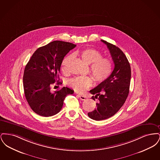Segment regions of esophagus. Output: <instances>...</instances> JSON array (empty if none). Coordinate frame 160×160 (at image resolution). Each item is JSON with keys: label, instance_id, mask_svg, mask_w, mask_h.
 I'll return each instance as SVG.
<instances>
[{"label": "esophagus", "instance_id": "esophagus-1", "mask_svg": "<svg viewBox=\"0 0 160 160\" xmlns=\"http://www.w3.org/2000/svg\"><path fill=\"white\" fill-rule=\"evenodd\" d=\"M78 96V97L82 100H85L87 98V97L85 95H77Z\"/></svg>", "mask_w": 160, "mask_h": 160}]
</instances>
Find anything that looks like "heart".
Returning <instances> with one entry per match:
<instances>
[{"label":"heart","instance_id":"1","mask_svg":"<svg viewBox=\"0 0 160 160\" xmlns=\"http://www.w3.org/2000/svg\"><path fill=\"white\" fill-rule=\"evenodd\" d=\"M82 59L88 64H91V71L95 80L98 83L105 81L110 76L113 69V62L108 58L102 57L101 53L97 49L88 48L80 52ZM68 56L61 63L64 69L66 63L69 59ZM67 83L76 91L82 92L91 86L92 79L87 76L76 77L69 79Z\"/></svg>","mask_w":160,"mask_h":160}]
</instances>
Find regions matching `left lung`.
<instances>
[{"instance_id":"obj_1","label":"left lung","mask_w":160,"mask_h":160,"mask_svg":"<svg viewBox=\"0 0 160 160\" xmlns=\"http://www.w3.org/2000/svg\"><path fill=\"white\" fill-rule=\"evenodd\" d=\"M114 64L113 72L106 80L90 91L92 98H97V108L89 112L88 116L95 121L108 119L116 114L122 107L129 93L131 67L129 62L122 50L106 41Z\"/></svg>"}]
</instances>
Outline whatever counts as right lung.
<instances>
[{
    "label": "right lung",
    "instance_id": "add662e5",
    "mask_svg": "<svg viewBox=\"0 0 160 160\" xmlns=\"http://www.w3.org/2000/svg\"><path fill=\"white\" fill-rule=\"evenodd\" d=\"M76 46L61 41L51 42L38 48L26 65L23 75L24 95L37 114L44 117L57 114L61 111L66 96L74 93L68 87L52 93L50 85L58 81L62 62Z\"/></svg>",
    "mask_w": 160,
    "mask_h": 160
}]
</instances>
